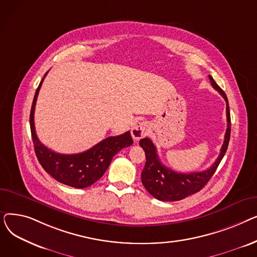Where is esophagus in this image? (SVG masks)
Returning <instances> with one entry per match:
<instances>
[{
	"mask_svg": "<svg viewBox=\"0 0 257 257\" xmlns=\"http://www.w3.org/2000/svg\"><path fill=\"white\" fill-rule=\"evenodd\" d=\"M148 129H149V126H148V123H146V121H138V123L134 124L133 128L131 129L133 140L140 141L141 139L145 138Z\"/></svg>",
	"mask_w": 257,
	"mask_h": 257,
	"instance_id": "esophagus-1",
	"label": "esophagus"
}]
</instances>
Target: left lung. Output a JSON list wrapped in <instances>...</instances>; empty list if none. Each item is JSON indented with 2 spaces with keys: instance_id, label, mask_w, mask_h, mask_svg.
<instances>
[{
  "instance_id": "obj_1",
  "label": "left lung",
  "mask_w": 257,
  "mask_h": 257,
  "mask_svg": "<svg viewBox=\"0 0 257 257\" xmlns=\"http://www.w3.org/2000/svg\"><path fill=\"white\" fill-rule=\"evenodd\" d=\"M211 86L221 93V96L226 101V115H227V129L225 139L222 146L219 157L214 161L212 166L202 172L193 173H177L161 164L159 160L156 147L150 139H143L140 145L146 154V164L142 172V182L146 190L154 198L160 201H179L195 193H198L205 184L210 180L215 170L219 167L223 159L230 140L231 120L230 111H229L228 99L223 89L215 83L213 78L208 76Z\"/></svg>"
}]
</instances>
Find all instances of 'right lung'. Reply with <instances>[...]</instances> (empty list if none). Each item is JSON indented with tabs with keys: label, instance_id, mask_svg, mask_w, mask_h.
Wrapping results in <instances>:
<instances>
[{
	"label": "right lung",
	"instance_id": "1",
	"mask_svg": "<svg viewBox=\"0 0 257 257\" xmlns=\"http://www.w3.org/2000/svg\"><path fill=\"white\" fill-rule=\"evenodd\" d=\"M43 80L35 91L30 112V128L34 150L39 164L58 182L76 188H84L98 181L109 167L112 157L123 148L132 145L130 131L117 137H109L87 151L78 154H60L44 146L37 139L34 127V110Z\"/></svg>",
	"mask_w": 257,
	"mask_h": 257
}]
</instances>
